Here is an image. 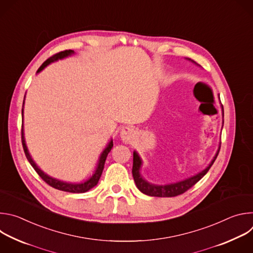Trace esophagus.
Wrapping results in <instances>:
<instances>
[{
    "label": "esophagus",
    "mask_w": 253,
    "mask_h": 253,
    "mask_svg": "<svg viewBox=\"0 0 253 253\" xmlns=\"http://www.w3.org/2000/svg\"><path fill=\"white\" fill-rule=\"evenodd\" d=\"M121 138L122 140L125 142V143H129L131 142V140H133L134 138V135H135V130L130 127V126H126V127H123L122 130H121Z\"/></svg>",
    "instance_id": "esophagus-1"
}]
</instances>
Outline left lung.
<instances>
[{
	"mask_svg": "<svg viewBox=\"0 0 253 253\" xmlns=\"http://www.w3.org/2000/svg\"><path fill=\"white\" fill-rule=\"evenodd\" d=\"M189 60H191V59H189ZM192 62H194V61H192ZM194 63L197 64L196 62H194ZM219 150H220V145H219V148H218L217 152H216L213 160L211 161V163L200 173H198L192 177H189L185 180H182V181L171 183V184H166V185H155V184L147 182L145 179L142 178V176L140 175V172H139L142 161H141L138 153L136 151H134L133 152V168H132V174H133L134 181L136 183V186L142 193L149 195V196L174 197V196H178L180 194H183L188 189H190L193 185H195L199 181V180L208 172V170L214 163L215 159L217 158Z\"/></svg>",
	"mask_w": 253,
	"mask_h": 253,
	"instance_id": "obj_1",
	"label": "left lung"
}]
</instances>
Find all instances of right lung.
I'll use <instances>...</instances> for the list:
<instances>
[{"label":"right lung","instance_id":"obj_1","mask_svg":"<svg viewBox=\"0 0 253 253\" xmlns=\"http://www.w3.org/2000/svg\"><path fill=\"white\" fill-rule=\"evenodd\" d=\"M72 54H74V51L73 50H65V51H62V52H59L55 55H53L52 57H50L49 59H47L42 65L41 67L38 69L37 73H39V72H41L45 67H47L50 63L54 62V61H57L59 59H63L65 57H68ZM25 101V100H24ZM24 107V106H23ZM22 115H23V109H22ZM22 144H23V148H24V152H25V155L28 159V161L30 162V164L33 166V168L35 169V171L37 172L39 174V176L44 180V181L49 184L50 186H52L53 188H56L58 190H62V191H66V192H71V193H84V192H87L88 190H90L91 188H93L95 185H97L99 179L101 177V174L103 172V169H104V165H105V161H106V158H107V155L108 153H109L113 147V141H110V143L108 144V146L104 149V151L102 152L101 156H100V159H99V162H98V166L96 168V171L95 173L92 175V177L90 179H88L87 181L83 182V183H67V182H64V181H61V180H58V179H55L53 177H50L49 175L45 174L37 165H36V163L33 161V159L31 158L29 152H28V149H27V146H26V143H25V139H24V132H23V125H22Z\"/></svg>","mask_w":253,"mask_h":253}]
</instances>
